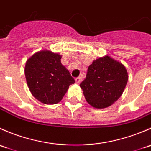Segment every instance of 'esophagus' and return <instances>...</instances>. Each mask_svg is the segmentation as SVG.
<instances>
[{
	"mask_svg": "<svg viewBox=\"0 0 151 151\" xmlns=\"http://www.w3.org/2000/svg\"><path fill=\"white\" fill-rule=\"evenodd\" d=\"M75 81H76V83H80L81 82L82 79H81V77H78V78H76Z\"/></svg>",
	"mask_w": 151,
	"mask_h": 151,
	"instance_id": "obj_1",
	"label": "esophagus"
}]
</instances>
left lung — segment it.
<instances>
[{
	"mask_svg": "<svg viewBox=\"0 0 151 151\" xmlns=\"http://www.w3.org/2000/svg\"><path fill=\"white\" fill-rule=\"evenodd\" d=\"M128 81L124 65L109 56L100 57L89 65L81 83L85 99L95 108L110 106L122 95Z\"/></svg>",
	"mask_w": 151,
	"mask_h": 151,
	"instance_id": "left-lung-1",
	"label": "left lung"
}]
</instances>
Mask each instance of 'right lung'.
<instances>
[{"label":"right lung","mask_w":151,"mask_h":151,"mask_svg":"<svg viewBox=\"0 0 151 151\" xmlns=\"http://www.w3.org/2000/svg\"><path fill=\"white\" fill-rule=\"evenodd\" d=\"M62 56L49 50L36 52L26 62L27 86L35 99L43 104L60 102L75 80L61 63Z\"/></svg>","instance_id":"obj_1"}]
</instances>
